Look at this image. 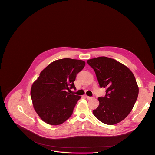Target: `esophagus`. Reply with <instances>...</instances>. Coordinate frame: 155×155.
Here are the masks:
<instances>
[{
  "instance_id": "obj_1",
  "label": "esophagus",
  "mask_w": 155,
  "mask_h": 155,
  "mask_svg": "<svg viewBox=\"0 0 155 155\" xmlns=\"http://www.w3.org/2000/svg\"><path fill=\"white\" fill-rule=\"evenodd\" d=\"M85 97L87 99H92L93 97H90V96H87L86 95H85Z\"/></svg>"
}]
</instances>
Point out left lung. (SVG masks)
Returning a JSON list of instances; mask_svg holds the SVG:
<instances>
[{
    "label": "left lung",
    "instance_id": "obj_1",
    "mask_svg": "<svg viewBox=\"0 0 155 155\" xmlns=\"http://www.w3.org/2000/svg\"><path fill=\"white\" fill-rule=\"evenodd\" d=\"M94 69L105 97H99V105L94 115L102 123L114 125L123 120L131 112L139 94L136 78L126 65L114 59L101 56L87 61Z\"/></svg>",
    "mask_w": 155,
    "mask_h": 155
}]
</instances>
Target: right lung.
<instances>
[{
	"label": "right lung",
	"mask_w": 155,
	"mask_h": 155,
	"mask_svg": "<svg viewBox=\"0 0 155 155\" xmlns=\"http://www.w3.org/2000/svg\"><path fill=\"white\" fill-rule=\"evenodd\" d=\"M82 60L64 58L50 63L32 83L31 96L34 108L44 122L59 125L70 118L81 96L67 90L75 87L77 74L84 67Z\"/></svg>",
	"instance_id": "1"
}]
</instances>
